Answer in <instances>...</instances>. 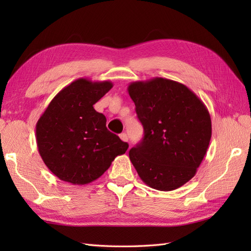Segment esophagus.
<instances>
[{
    "label": "esophagus",
    "mask_w": 251,
    "mask_h": 251,
    "mask_svg": "<svg viewBox=\"0 0 251 251\" xmlns=\"http://www.w3.org/2000/svg\"><path fill=\"white\" fill-rule=\"evenodd\" d=\"M120 138H121V139H122L123 141H124V142H128V136H127V135L125 134V132H123V134H121V135H120Z\"/></svg>",
    "instance_id": "34e87169"
}]
</instances>
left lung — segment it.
I'll return each mask as SVG.
<instances>
[{
    "label": "left lung",
    "instance_id": "left-lung-1",
    "mask_svg": "<svg viewBox=\"0 0 251 251\" xmlns=\"http://www.w3.org/2000/svg\"><path fill=\"white\" fill-rule=\"evenodd\" d=\"M145 137L129 151L140 179L152 189L173 191L194 177L211 138L204 102L185 85L154 77L128 85Z\"/></svg>",
    "mask_w": 251,
    "mask_h": 251
}]
</instances>
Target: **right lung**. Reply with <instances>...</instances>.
<instances>
[{"label": "right lung", "instance_id": "add662e5", "mask_svg": "<svg viewBox=\"0 0 251 251\" xmlns=\"http://www.w3.org/2000/svg\"><path fill=\"white\" fill-rule=\"evenodd\" d=\"M113 87L110 81L81 77L62 88L36 123L35 137L43 162L56 177L75 185L97 180L128 149L112 134L94 104Z\"/></svg>", "mask_w": 251, "mask_h": 251}]
</instances>
